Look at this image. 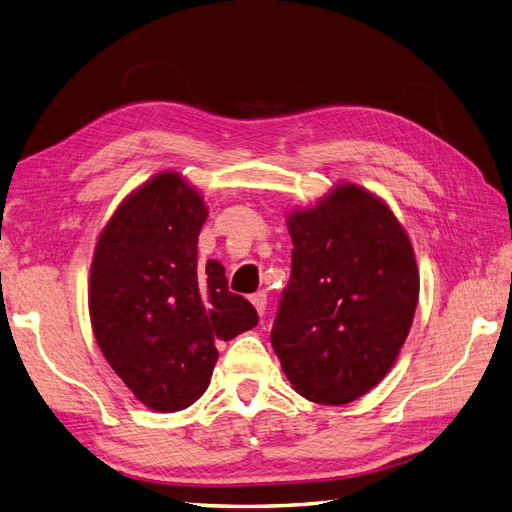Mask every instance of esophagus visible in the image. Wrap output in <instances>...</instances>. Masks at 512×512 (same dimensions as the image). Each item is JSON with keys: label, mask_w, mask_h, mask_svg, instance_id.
I'll use <instances>...</instances> for the list:
<instances>
[{"label": "esophagus", "mask_w": 512, "mask_h": 512, "mask_svg": "<svg viewBox=\"0 0 512 512\" xmlns=\"http://www.w3.org/2000/svg\"><path fill=\"white\" fill-rule=\"evenodd\" d=\"M251 303H253V307L257 309L259 316H264V313H266V305H268V294H266V292L253 294V296H251Z\"/></svg>", "instance_id": "esophagus-1"}]
</instances>
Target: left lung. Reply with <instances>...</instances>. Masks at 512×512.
<instances>
[{
  "instance_id": "left-lung-1",
  "label": "left lung",
  "mask_w": 512,
  "mask_h": 512,
  "mask_svg": "<svg viewBox=\"0 0 512 512\" xmlns=\"http://www.w3.org/2000/svg\"><path fill=\"white\" fill-rule=\"evenodd\" d=\"M292 277L272 348L294 391L348 404L383 381L411 331L419 272L409 235L383 199L357 183L287 216Z\"/></svg>"
}]
</instances>
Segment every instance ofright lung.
Here are the masks:
<instances>
[{"mask_svg": "<svg viewBox=\"0 0 512 512\" xmlns=\"http://www.w3.org/2000/svg\"><path fill=\"white\" fill-rule=\"evenodd\" d=\"M207 207L179 173H157L119 205L99 233L88 309L103 357L151 411L188 409L209 387L218 342L257 326L231 294L225 266L199 264Z\"/></svg>", "mask_w": 512, "mask_h": 512, "instance_id": "right-lung-1", "label": "right lung"}]
</instances>
